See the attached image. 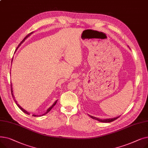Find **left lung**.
<instances>
[{
	"instance_id": "obj_1",
	"label": "left lung",
	"mask_w": 148,
	"mask_h": 148,
	"mask_svg": "<svg viewBox=\"0 0 148 148\" xmlns=\"http://www.w3.org/2000/svg\"><path fill=\"white\" fill-rule=\"evenodd\" d=\"M89 116H90V117L91 118L94 119H95V120H97V121H99V122H106V123H107V122H113V121H115L116 119H117L118 118H119V117H120V116H118V117H116V118H112V119H99V118H97L94 117V116H90V115H89Z\"/></svg>"
}]
</instances>
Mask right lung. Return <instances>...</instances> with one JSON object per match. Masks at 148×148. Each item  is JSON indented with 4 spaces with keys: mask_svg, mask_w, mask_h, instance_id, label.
Here are the masks:
<instances>
[{
    "mask_svg": "<svg viewBox=\"0 0 148 148\" xmlns=\"http://www.w3.org/2000/svg\"><path fill=\"white\" fill-rule=\"evenodd\" d=\"M33 33V32H30V34H29L24 39H23V40H22V41L18 44V47L23 42V41H24L25 40H26V39L29 36H30L31 34H32ZM17 47V48H18ZM11 94H12V98H13V99H14V101H15V104H16L17 105V106L20 108V109H21V110H22L23 112H24V113H25L26 114H30V113H29V112H27V111H26L25 110H24V109H23V108H22V107H21L20 106H19V104L17 103V101L16 100H15V97H14V95H13V91H12V84H11ZM56 103H57V101H55V102H54V103L49 108H48V109H47V112L44 113V114H42V115H41V116H43V115H44V114H47V113H48L50 110H51V108L54 106V105H55L56 104ZM33 116H36V115H35V114H33L32 115Z\"/></svg>",
    "mask_w": 148,
    "mask_h": 148,
    "instance_id": "obj_1",
    "label": "right lung"
}]
</instances>
